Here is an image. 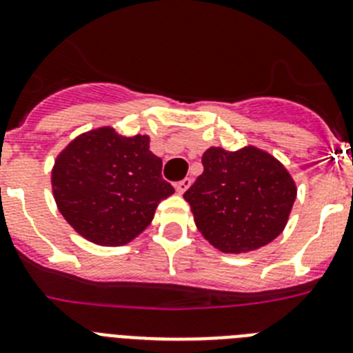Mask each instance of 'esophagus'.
I'll return each mask as SVG.
<instances>
[{
    "instance_id": "esophagus-1",
    "label": "esophagus",
    "mask_w": 353,
    "mask_h": 353,
    "mask_svg": "<svg viewBox=\"0 0 353 353\" xmlns=\"http://www.w3.org/2000/svg\"><path fill=\"white\" fill-rule=\"evenodd\" d=\"M191 183H192L191 179H183V180H180V182H176L174 189H176V192H179V194H183V192H185L187 189L191 187Z\"/></svg>"
}]
</instances>
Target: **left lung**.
Segmentation results:
<instances>
[{
  "label": "left lung",
  "instance_id": "obj_1",
  "mask_svg": "<svg viewBox=\"0 0 353 353\" xmlns=\"http://www.w3.org/2000/svg\"><path fill=\"white\" fill-rule=\"evenodd\" d=\"M201 162L203 173L183 198L215 249L254 251L285 230L297 187L277 159L254 146L236 152L212 146Z\"/></svg>",
  "mask_w": 353,
  "mask_h": 353
}]
</instances>
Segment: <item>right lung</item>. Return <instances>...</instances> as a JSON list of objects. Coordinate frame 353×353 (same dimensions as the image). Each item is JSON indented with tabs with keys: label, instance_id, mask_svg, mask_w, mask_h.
Here are the masks:
<instances>
[{
	"label": "right lung",
	"instance_id": "obj_1",
	"mask_svg": "<svg viewBox=\"0 0 353 353\" xmlns=\"http://www.w3.org/2000/svg\"><path fill=\"white\" fill-rule=\"evenodd\" d=\"M148 136H120L111 127L81 134L58 155L52 194L67 223L99 245H123L152 223L174 192L162 179Z\"/></svg>",
	"mask_w": 353,
	"mask_h": 353
}]
</instances>
